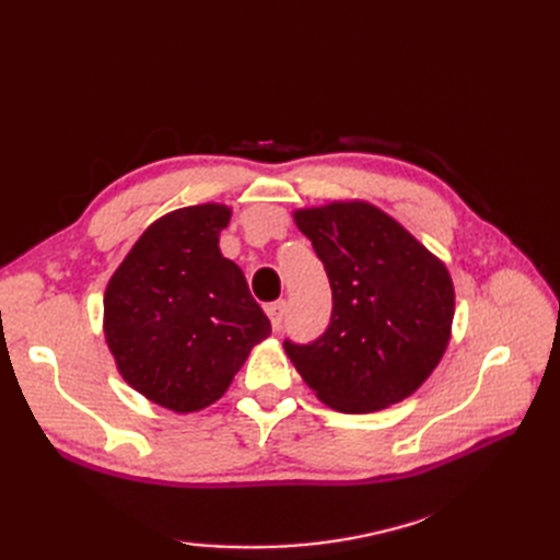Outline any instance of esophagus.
I'll use <instances>...</instances> for the list:
<instances>
[{
  "instance_id": "obj_1",
  "label": "esophagus",
  "mask_w": 560,
  "mask_h": 560,
  "mask_svg": "<svg viewBox=\"0 0 560 560\" xmlns=\"http://www.w3.org/2000/svg\"><path fill=\"white\" fill-rule=\"evenodd\" d=\"M284 311H287V303L284 301H273L266 306V315L270 317V325L278 331L282 327V319H284Z\"/></svg>"
}]
</instances>
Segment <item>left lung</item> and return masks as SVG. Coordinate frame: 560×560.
Wrapping results in <instances>:
<instances>
[{"mask_svg": "<svg viewBox=\"0 0 560 560\" xmlns=\"http://www.w3.org/2000/svg\"><path fill=\"white\" fill-rule=\"evenodd\" d=\"M294 219L331 287L327 329L308 343H282L301 378L343 413L406 399L448 343L453 282L446 266L364 202L299 210Z\"/></svg>", "mask_w": 560, "mask_h": 560, "instance_id": "left-lung-1", "label": "left lung"}]
</instances>
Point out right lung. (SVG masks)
Here are the masks:
<instances>
[{
  "mask_svg": "<svg viewBox=\"0 0 560 560\" xmlns=\"http://www.w3.org/2000/svg\"><path fill=\"white\" fill-rule=\"evenodd\" d=\"M231 210L194 206L151 224L105 292V336L118 371L147 399L179 413L226 393L270 334L243 270L219 252Z\"/></svg>",
  "mask_w": 560,
  "mask_h": 560,
  "instance_id": "add662e5",
  "label": "right lung"
}]
</instances>
